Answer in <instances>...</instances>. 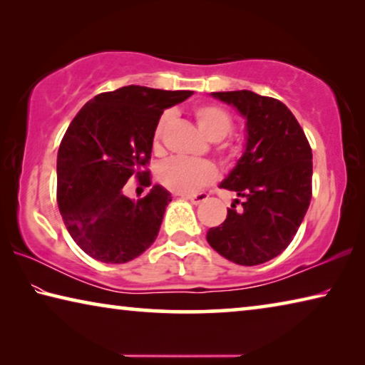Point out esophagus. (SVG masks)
Wrapping results in <instances>:
<instances>
[{
    "mask_svg": "<svg viewBox=\"0 0 365 365\" xmlns=\"http://www.w3.org/2000/svg\"><path fill=\"white\" fill-rule=\"evenodd\" d=\"M185 197H187L188 201L193 202V205H201L202 201H206L209 195L207 193H196V195H185Z\"/></svg>",
    "mask_w": 365,
    "mask_h": 365,
    "instance_id": "esophagus-1",
    "label": "esophagus"
}]
</instances>
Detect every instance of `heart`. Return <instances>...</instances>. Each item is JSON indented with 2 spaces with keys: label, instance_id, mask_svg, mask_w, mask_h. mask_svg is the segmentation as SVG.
<instances>
[{
  "label": "heart",
  "instance_id": "1",
  "mask_svg": "<svg viewBox=\"0 0 365 365\" xmlns=\"http://www.w3.org/2000/svg\"><path fill=\"white\" fill-rule=\"evenodd\" d=\"M195 120L205 137L212 141H219L225 138L233 128V117L225 108L214 103H201L191 109ZM172 119V114L165 110L159 115L153 133V146L154 150L160 148V137H163L164 128ZM222 154L227 160H237L242 156V146L237 141H227L222 146ZM158 182L178 195L195 193L206 185L217 180L219 170L209 160H188V159H169L158 168Z\"/></svg>",
  "mask_w": 365,
  "mask_h": 365
}]
</instances>
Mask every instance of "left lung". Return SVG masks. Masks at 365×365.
Returning <instances> with one entry per match:
<instances>
[{"label": "left lung", "mask_w": 365, "mask_h": 365, "mask_svg": "<svg viewBox=\"0 0 365 365\" xmlns=\"http://www.w3.org/2000/svg\"><path fill=\"white\" fill-rule=\"evenodd\" d=\"M246 117L248 143L220 188L235 191L227 219L207 243L240 265L264 264L293 242L312 197V150L292 110L255 91H219ZM238 204L242 206L237 207Z\"/></svg>", "instance_id": "obj_1"}]
</instances>
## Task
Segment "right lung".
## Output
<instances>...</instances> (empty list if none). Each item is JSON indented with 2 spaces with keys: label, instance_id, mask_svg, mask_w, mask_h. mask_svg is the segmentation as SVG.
<instances>
[{
  "label": "right lung",
  "instance_id": "add662e5",
  "mask_svg": "<svg viewBox=\"0 0 365 365\" xmlns=\"http://www.w3.org/2000/svg\"><path fill=\"white\" fill-rule=\"evenodd\" d=\"M191 96L128 85L96 95L73 117L58 151V205L67 232L96 261L122 264L150 248L172 196L153 187L133 202L132 177L150 187L148 169L159 115Z\"/></svg>",
  "mask_w": 365,
  "mask_h": 365
}]
</instances>
